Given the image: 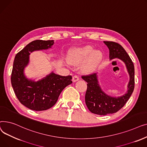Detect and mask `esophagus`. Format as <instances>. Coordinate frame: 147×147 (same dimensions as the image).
Wrapping results in <instances>:
<instances>
[{"mask_svg": "<svg viewBox=\"0 0 147 147\" xmlns=\"http://www.w3.org/2000/svg\"><path fill=\"white\" fill-rule=\"evenodd\" d=\"M73 82H77V81H78L79 80V76H77V75H75V76H74L73 77Z\"/></svg>", "mask_w": 147, "mask_h": 147, "instance_id": "1", "label": "esophagus"}]
</instances>
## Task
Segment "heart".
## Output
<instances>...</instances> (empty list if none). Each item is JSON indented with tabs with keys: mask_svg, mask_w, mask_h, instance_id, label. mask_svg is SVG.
I'll return each instance as SVG.
<instances>
[{
	"mask_svg": "<svg viewBox=\"0 0 147 147\" xmlns=\"http://www.w3.org/2000/svg\"><path fill=\"white\" fill-rule=\"evenodd\" d=\"M85 64L83 66L84 72L91 71L101 61L102 54L99 51H94V48L88 45L72 50L68 55V61L72 64L78 65L81 63L88 57Z\"/></svg>",
	"mask_w": 147,
	"mask_h": 147,
	"instance_id": "obj_1",
	"label": "heart"
}]
</instances>
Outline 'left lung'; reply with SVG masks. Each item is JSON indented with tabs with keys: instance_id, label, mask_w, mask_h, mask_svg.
<instances>
[{
	"instance_id": "8db88e82",
	"label": "left lung",
	"mask_w": 147,
	"mask_h": 147,
	"mask_svg": "<svg viewBox=\"0 0 147 147\" xmlns=\"http://www.w3.org/2000/svg\"><path fill=\"white\" fill-rule=\"evenodd\" d=\"M104 42L109 49L110 59L117 58L122 60L125 63L130 75L127 92L118 98L110 96L102 92L98 83L96 73L82 76V78L88 83L85 102L88 109L92 113L104 115L119 111L130 98L135 88V68L132 59L120 44L110 41Z\"/></svg>"
}]
</instances>
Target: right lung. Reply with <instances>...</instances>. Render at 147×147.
Returning <instances> with one entry per match:
<instances>
[{
	"label": "right lung",
	"mask_w": 147,
	"mask_h": 147,
	"mask_svg": "<svg viewBox=\"0 0 147 147\" xmlns=\"http://www.w3.org/2000/svg\"><path fill=\"white\" fill-rule=\"evenodd\" d=\"M53 40H36L30 42L17 53L11 73V84L19 101L29 109L46 110L55 105L63 90L72 83V76L52 73L38 82L28 80L24 68L28 63L30 52L51 48Z\"/></svg>",
	"instance_id": "obj_1"
}]
</instances>
